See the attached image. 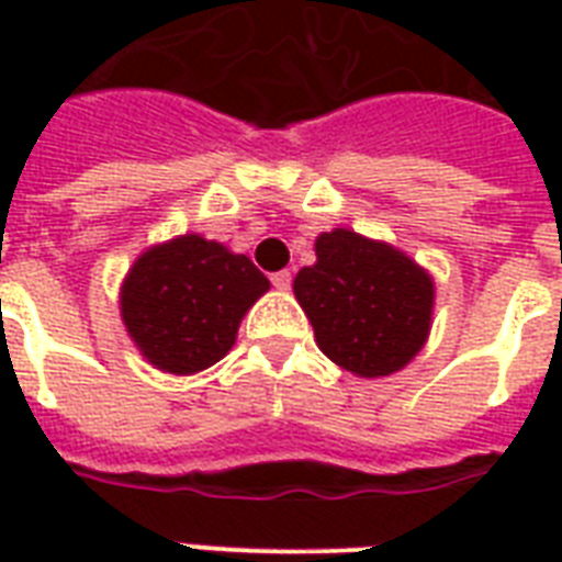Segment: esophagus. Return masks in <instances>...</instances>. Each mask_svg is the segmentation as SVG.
I'll return each instance as SVG.
<instances>
[{
  "label": "esophagus",
  "mask_w": 562,
  "mask_h": 562,
  "mask_svg": "<svg viewBox=\"0 0 562 562\" xmlns=\"http://www.w3.org/2000/svg\"><path fill=\"white\" fill-rule=\"evenodd\" d=\"M271 282H273V289L289 291V289H291V271H277V273H271Z\"/></svg>",
  "instance_id": "esophagus-1"
}]
</instances>
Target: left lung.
I'll list each match as a JSON object with an SVG mask.
<instances>
[{
	"label": "left lung",
	"mask_w": 562,
	"mask_h": 562,
	"mask_svg": "<svg viewBox=\"0 0 562 562\" xmlns=\"http://www.w3.org/2000/svg\"><path fill=\"white\" fill-rule=\"evenodd\" d=\"M317 262L294 280L317 347L350 373H396L419 352L431 324L435 285L408 256L333 229L317 236Z\"/></svg>",
	"instance_id": "8db88e82"
}]
</instances>
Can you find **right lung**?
<instances>
[{
    "label": "right lung",
    "mask_w": 562,
    "mask_h": 562,
    "mask_svg": "<svg viewBox=\"0 0 562 562\" xmlns=\"http://www.w3.org/2000/svg\"><path fill=\"white\" fill-rule=\"evenodd\" d=\"M265 291L268 277L247 256L180 236L136 259L122 285V321L154 368L198 373L227 356Z\"/></svg>",
    "instance_id": "right-lung-1"
}]
</instances>
